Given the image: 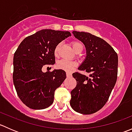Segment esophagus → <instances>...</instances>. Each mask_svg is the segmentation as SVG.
Here are the masks:
<instances>
[{"label": "esophagus", "instance_id": "obj_1", "mask_svg": "<svg viewBox=\"0 0 132 132\" xmlns=\"http://www.w3.org/2000/svg\"><path fill=\"white\" fill-rule=\"evenodd\" d=\"M71 75H72V74H71V73L66 72V77H71Z\"/></svg>", "mask_w": 132, "mask_h": 132}]
</instances>
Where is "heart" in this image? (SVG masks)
<instances>
[{
  "label": "heart",
  "mask_w": 132,
  "mask_h": 132,
  "mask_svg": "<svg viewBox=\"0 0 132 132\" xmlns=\"http://www.w3.org/2000/svg\"><path fill=\"white\" fill-rule=\"evenodd\" d=\"M71 46H72L73 50L76 53L81 52L83 49V46L82 44L79 42H77V41H73L71 43ZM60 46H61V44H59L57 45L55 47V50H54V55L55 57H57L59 55V52ZM76 64L73 62H70V61H65V60H61V61H59L57 64V67L59 69H61L64 71H71L75 68Z\"/></svg>",
  "instance_id": "obj_1"
}]
</instances>
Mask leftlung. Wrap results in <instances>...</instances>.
Segmentation results:
<instances>
[{
    "label": "left lung",
    "instance_id": "obj_1",
    "mask_svg": "<svg viewBox=\"0 0 132 132\" xmlns=\"http://www.w3.org/2000/svg\"><path fill=\"white\" fill-rule=\"evenodd\" d=\"M72 33L86 49V58L78 69L90 74L89 77L78 72L72 74L77 86L71 92L70 105L77 112L91 114L105 105L115 86L118 54L102 38L85 32Z\"/></svg>",
    "mask_w": 132,
    "mask_h": 132
}]
</instances>
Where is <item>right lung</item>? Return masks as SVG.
<instances>
[{"label":"right lung","instance_id":"1","mask_svg":"<svg viewBox=\"0 0 132 132\" xmlns=\"http://www.w3.org/2000/svg\"><path fill=\"white\" fill-rule=\"evenodd\" d=\"M68 31L43 29L25 38L13 57V84L22 102L32 109L48 107L54 92L66 78L62 70L42 71L45 65L55 64L54 50L59 43L71 36Z\"/></svg>","mask_w":132,"mask_h":132}]
</instances>
